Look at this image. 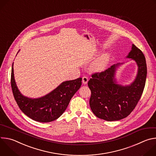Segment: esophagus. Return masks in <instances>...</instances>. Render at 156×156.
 I'll return each instance as SVG.
<instances>
[{"mask_svg": "<svg viewBox=\"0 0 156 156\" xmlns=\"http://www.w3.org/2000/svg\"><path fill=\"white\" fill-rule=\"evenodd\" d=\"M87 81H88V78L86 76H83L82 78V82L84 84H86L87 83Z\"/></svg>", "mask_w": 156, "mask_h": 156, "instance_id": "34e87169", "label": "esophagus"}]
</instances>
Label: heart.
Returning a JSON list of instances; mask_svg holds the SVG:
<instances>
[{"mask_svg":"<svg viewBox=\"0 0 156 156\" xmlns=\"http://www.w3.org/2000/svg\"><path fill=\"white\" fill-rule=\"evenodd\" d=\"M110 55L107 53L102 54L98 59L93 63L91 66V69L94 72H100L105 70L106 66L109 62Z\"/></svg>","mask_w":156,"mask_h":156,"instance_id":"obj_1","label":"heart"}]
</instances>
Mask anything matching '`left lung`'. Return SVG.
Wrapping results in <instances>:
<instances>
[{"mask_svg":"<svg viewBox=\"0 0 156 156\" xmlns=\"http://www.w3.org/2000/svg\"><path fill=\"white\" fill-rule=\"evenodd\" d=\"M126 58L135 61L138 72L129 85L122 86L116 81L117 63L101 73L92 75L87 85L91 91L90 105L92 112L99 119L116 121L128 116L137 105L143 94L147 76V66L142 51L132 44Z\"/></svg>","mask_w":156,"mask_h":156,"instance_id":"8db88e82","label":"left lung"}]
</instances>
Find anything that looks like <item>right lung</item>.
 Here are the masks:
<instances>
[{
    "instance_id": "right-lung-1",
    "label": "right lung",
    "mask_w": 156,
    "mask_h": 156,
    "mask_svg": "<svg viewBox=\"0 0 156 156\" xmlns=\"http://www.w3.org/2000/svg\"><path fill=\"white\" fill-rule=\"evenodd\" d=\"M81 78L62 83L47 95L39 98L23 96L16 86L13 72L11 73V86L15 99L21 110L28 117L39 122H52L60 117L67 108L72 98L81 86Z\"/></svg>"
}]
</instances>
